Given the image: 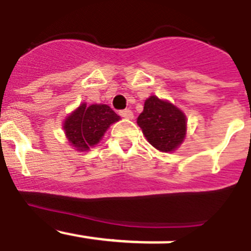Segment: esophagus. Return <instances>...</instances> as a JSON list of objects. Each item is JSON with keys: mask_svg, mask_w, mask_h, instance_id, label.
I'll list each match as a JSON object with an SVG mask.
<instances>
[{"mask_svg": "<svg viewBox=\"0 0 251 251\" xmlns=\"http://www.w3.org/2000/svg\"><path fill=\"white\" fill-rule=\"evenodd\" d=\"M119 114H121L124 119H133V112L129 109L121 110V112H119Z\"/></svg>", "mask_w": 251, "mask_h": 251, "instance_id": "1", "label": "esophagus"}]
</instances>
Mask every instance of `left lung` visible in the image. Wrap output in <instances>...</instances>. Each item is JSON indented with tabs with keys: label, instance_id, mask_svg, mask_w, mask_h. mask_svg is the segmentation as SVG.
I'll use <instances>...</instances> for the list:
<instances>
[{
	"label": "left lung",
	"instance_id": "left-lung-1",
	"mask_svg": "<svg viewBox=\"0 0 251 251\" xmlns=\"http://www.w3.org/2000/svg\"><path fill=\"white\" fill-rule=\"evenodd\" d=\"M137 123L151 145L161 152H174L186 137V115L176 105L151 95Z\"/></svg>",
	"mask_w": 251,
	"mask_h": 251
}]
</instances>
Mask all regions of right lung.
Returning <instances> with one entry per match:
<instances>
[{
    "label": "right lung",
    "instance_id": "add662e5",
    "mask_svg": "<svg viewBox=\"0 0 251 251\" xmlns=\"http://www.w3.org/2000/svg\"><path fill=\"white\" fill-rule=\"evenodd\" d=\"M119 115L105 104H92L79 108L68 115L64 122V130L69 143L77 151H88L98 145L110 124L119 121Z\"/></svg>",
    "mask_w": 251,
    "mask_h": 251
}]
</instances>
